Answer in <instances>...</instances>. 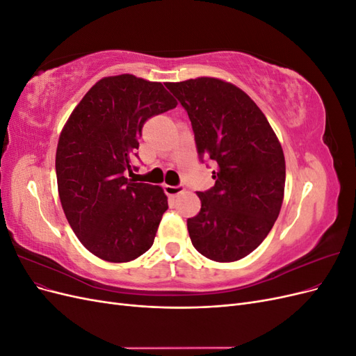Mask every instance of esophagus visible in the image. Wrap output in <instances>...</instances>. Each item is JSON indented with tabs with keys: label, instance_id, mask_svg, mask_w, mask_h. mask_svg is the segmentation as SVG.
Here are the masks:
<instances>
[{
	"label": "esophagus",
	"instance_id": "1",
	"mask_svg": "<svg viewBox=\"0 0 356 356\" xmlns=\"http://www.w3.org/2000/svg\"><path fill=\"white\" fill-rule=\"evenodd\" d=\"M163 188H165V193L168 196H178L182 191H184V187L182 186H168L166 184Z\"/></svg>",
	"mask_w": 356,
	"mask_h": 356
}]
</instances>
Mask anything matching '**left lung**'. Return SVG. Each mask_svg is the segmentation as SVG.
Here are the masks:
<instances>
[{
	"label": "left lung",
	"mask_w": 356,
	"mask_h": 356,
	"mask_svg": "<svg viewBox=\"0 0 356 356\" xmlns=\"http://www.w3.org/2000/svg\"><path fill=\"white\" fill-rule=\"evenodd\" d=\"M166 88L184 106L199 159L217 165L215 186L197 191L187 220L193 246L209 260L238 261L272 230L282 207L285 157L266 115L234 84L199 77Z\"/></svg>",
	"instance_id": "obj_1"
}]
</instances>
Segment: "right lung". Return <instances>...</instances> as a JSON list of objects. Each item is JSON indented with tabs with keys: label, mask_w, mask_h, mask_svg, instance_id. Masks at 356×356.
Returning a JSON list of instances; mask_svg holds the SVG:
<instances>
[{
	"label": "right lung",
	"mask_w": 356,
	"mask_h": 356,
	"mask_svg": "<svg viewBox=\"0 0 356 356\" xmlns=\"http://www.w3.org/2000/svg\"><path fill=\"white\" fill-rule=\"evenodd\" d=\"M177 101L161 83L132 74L105 77L84 95L56 149L62 209L86 250L127 263L152 248L168 197L159 186L124 177L138 157L144 123Z\"/></svg>",
	"instance_id": "right-lung-1"
}]
</instances>
